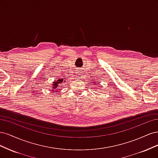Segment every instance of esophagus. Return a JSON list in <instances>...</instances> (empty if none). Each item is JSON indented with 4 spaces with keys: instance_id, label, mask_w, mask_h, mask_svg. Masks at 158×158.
I'll use <instances>...</instances> for the list:
<instances>
[{
    "instance_id": "1",
    "label": "esophagus",
    "mask_w": 158,
    "mask_h": 158,
    "mask_svg": "<svg viewBox=\"0 0 158 158\" xmlns=\"http://www.w3.org/2000/svg\"><path fill=\"white\" fill-rule=\"evenodd\" d=\"M77 70H77V74H80V73H80V70H78V69H77Z\"/></svg>"
}]
</instances>
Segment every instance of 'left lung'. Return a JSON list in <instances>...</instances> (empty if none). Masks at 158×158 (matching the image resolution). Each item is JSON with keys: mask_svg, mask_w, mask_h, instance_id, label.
<instances>
[{"mask_svg": "<svg viewBox=\"0 0 158 158\" xmlns=\"http://www.w3.org/2000/svg\"><path fill=\"white\" fill-rule=\"evenodd\" d=\"M94 83H95V82H94Z\"/></svg>", "mask_w": 158, "mask_h": 158, "instance_id": "8db88e82", "label": "left lung"}]
</instances>
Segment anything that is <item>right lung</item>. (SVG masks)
<instances>
[{
	"label": "right lung",
	"instance_id": "add662e5",
	"mask_svg": "<svg viewBox=\"0 0 158 158\" xmlns=\"http://www.w3.org/2000/svg\"><path fill=\"white\" fill-rule=\"evenodd\" d=\"M63 82V78H59L57 79L56 81H55L52 83V92H56V91H58L57 88H58V86H60V84Z\"/></svg>",
	"mask_w": 158,
	"mask_h": 158
}]
</instances>
